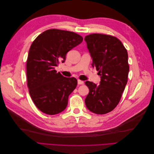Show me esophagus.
<instances>
[{
    "instance_id": "esophagus-1",
    "label": "esophagus",
    "mask_w": 154,
    "mask_h": 154,
    "mask_svg": "<svg viewBox=\"0 0 154 154\" xmlns=\"http://www.w3.org/2000/svg\"><path fill=\"white\" fill-rule=\"evenodd\" d=\"M78 85H83V84H84V82L82 81V80H78Z\"/></svg>"
}]
</instances>
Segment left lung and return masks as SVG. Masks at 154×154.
I'll return each mask as SVG.
<instances>
[{
  "mask_svg": "<svg viewBox=\"0 0 154 154\" xmlns=\"http://www.w3.org/2000/svg\"><path fill=\"white\" fill-rule=\"evenodd\" d=\"M84 40L92 59V66L101 76L99 85L85 82L89 92L85 103L92 112L105 114L118 105L127 83V51L122 42L110 35L94 33Z\"/></svg>",
  "mask_w": 154,
  "mask_h": 154,
  "instance_id": "obj_1",
  "label": "left lung"
}]
</instances>
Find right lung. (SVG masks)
I'll return each instance as SVG.
<instances>
[{
    "mask_svg": "<svg viewBox=\"0 0 154 154\" xmlns=\"http://www.w3.org/2000/svg\"><path fill=\"white\" fill-rule=\"evenodd\" d=\"M82 41V36L75 32L52 29L43 32L32 43L26 64L27 87L35 105L42 112L54 115L67 107L77 80L64 77L55 68Z\"/></svg>",
    "mask_w": 154,
    "mask_h": 154,
    "instance_id": "obj_1",
    "label": "right lung"
}]
</instances>
